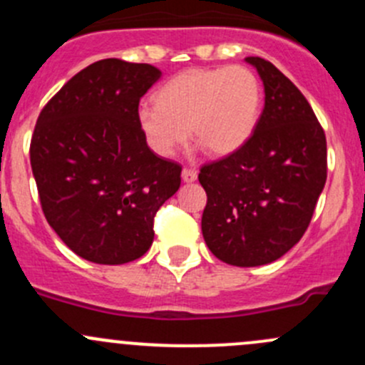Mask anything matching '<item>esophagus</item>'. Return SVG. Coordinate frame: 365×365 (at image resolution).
<instances>
[{
    "mask_svg": "<svg viewBox=\"0 0 365 365\" xmlns=\"http://www.w3.org/2000/svg\"><path fill=\"white\" fill-rule=\"evenodd\" d=\"M182 180L185 183H192V182H196L197 180V173L194 171V169H183L182 171Z\"/></svg>",
    "mask_w": 365,
    "mask_h": 365,
    "instance_id": "34e87169",
    "label": "esophagus"
}]
</instances>
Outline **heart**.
<instances>
[{"label":"heart","mask_w":365,"mask_h":365,"mask_svg":"<svg viewBox=\"0 0 365 365\" xmlns=\"http://www.w3.org/2000/svg\"><path fill=\"white\" fill-rule=\"evenodd\" d=\"M261 84L244 65L187 68L162 84L155 104L135 111L139 132L160 157L175 155L192 132L212 155L238 152L259 120Z\"/></svg>","instance_id":"b5f03b06"}]
</instances>
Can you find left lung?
Wrapping results in <instances>:
<instances>
[{
  "mask_svg": "<svg viewBox=\"0 0 365 365\" xmlns=\"http://www.w3.org/2000/svg\"><path fill=\"white\" fill-rule=\"evenodd\" d=\"M259 73L264 108L238 152L201 168V231L215 257L259 267L284 256L307 230L327 182V139L300 90L270 61L245 58Z\"/></svg>",
  "mask_w": 365,
  "mask_h": 365,
  "instance_id": "1",
  "label": "left lung"
}]
</instances>
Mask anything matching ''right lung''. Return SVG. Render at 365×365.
Segmentation results:
<instances>
[{
  "mask_svg": "<svg viewBox=\"0 0 365 365\" xmlns=\"http://www.w3.org/2000/svg\"><path fill=\"white\" fill-rule=\"evenodd\" d=\"M162 72L108 58L72 77L40 113L29 146L49 226L98 264H123L152 247L153 217L180 189V164L160 159L135 111Z\"/></svg>",
  "mask_w": 365,
  "mask_h": 365,
  "instance_id": "add662e5",
  "label": "right lung"
}]
</instances>
